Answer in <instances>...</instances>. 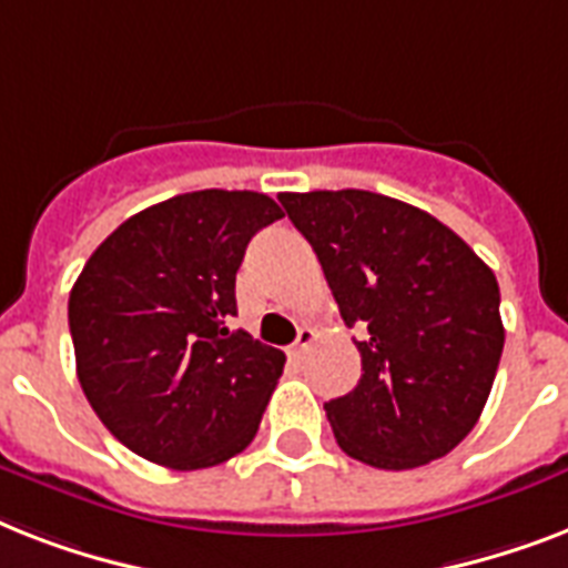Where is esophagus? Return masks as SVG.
<instances>
[{
	"label": "esophagus",
	"instance_id": "obj_1",
	"mask_svg": "<svg viewBox=\"0 0 568 568\" xmlns=\"http://www.w3.org/2000/svg\"><path fill=\"white\" fill-rule=\"evenodd\" d=\"M312 342H315V329L301 327V333H297V342H294L292 351H288V354H292V359H303V356H306V351L312 347Z\"/></svg>",
	"mask_w": 568,
	"mask_h": 568
}]
</instances>
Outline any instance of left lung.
<instances>
[{
  "label": "left lung",
  "instance_id": "obj_1",
  "mask_svg": "<svg viewBox=\"0 0 568 568\" xmlns=\"http://www.w3.org/2000/svg\"><path fill=\"white\" fill-rule=\"evenodd\" d=\"M312 244L363 377L324 404L338 448L404 471L445 457L477 424L504 351L501 292L457 232L374 191L280 194Z\"/></svg>",
  "mask_w": 568,
  "mask_h": 568
}]
</instances>
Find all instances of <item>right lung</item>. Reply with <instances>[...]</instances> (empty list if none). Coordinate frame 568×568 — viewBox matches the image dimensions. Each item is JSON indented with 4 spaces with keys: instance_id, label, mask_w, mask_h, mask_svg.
<instances>
[{
    "instance_id": "add662e5",
    "label": "right lung",
    "mask_w": 568,
    "mask_h": 568,
    "mask_svg": "<svg viewBox=\"0 0 568 568\" xmlns=\"http://www.w3.org/2000/svg\"><path fill=\"white\" fill-rule=\"evenodd\" d=\"M283 217L256 191H191L123 221L70 292L75 374L138 457L194 471L247 448L285 354L230 329L250 239Z\"/></svg>"
}]
</instances>
